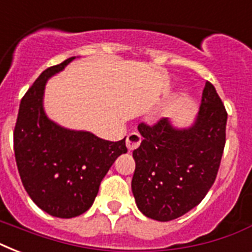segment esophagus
Masks as SVG:
<instances>
[{"label": "esophagus", "mask_w": 252, "mask_h": 252, "mask_svg": "<svg viewBox=\"0 0 252 252\" xmlns=\"http://www.w3.org/2000/svg\"><path fill=\"white\" fill-rule=\"evenodd\" d=\"M141 140L142 137L137 132H132V133L128 134V137H126V148H128V150L137 149L140 144H141Z\"/></svg>", "instance_id": "obj_1"}]
</instances>
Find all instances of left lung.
I'll use <instances>...</instances> for the list:
<instances>
[{"mask_svg": "<svg viewBox=\"0 0 252 252\" xmlns=\"http://www.w3.org/2000/svg\"><path fill=\"white\" fill-rule=\"evenodd\" d=\"M227 114L215 86L205 82L195 122L178 128L167 118L141 123L144 140L133 150L132 192L142 215L171 221L205 197L215 183L226 137Z\"/></svg>", "mask_w": 252, "mask_h": 252, "instance_id": "left-lung-1", "label": "left lung"}]
</instances>
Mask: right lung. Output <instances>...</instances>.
I'll use <instances>...</instances> for the list:
<instances>
[{
    "label": "right lung",
    "mask_w": 252,
    "mask_h": 252,
    "mask_svg": "<svg viewBox=\"0 0 252 252\" xmlns=\"http://www.w3.org/2000/svg\"><path fill=\"white\" fill-rule=\"evenodd\" d=\"M74 59L37 77L22 98L14 129V153L23 187L37 207L59 219L85 213L112 163L126 153V138L107 141L87 130L64 128L45 114V85Z\"/></svg>",
    "instance_id": "add662e5"
}]
</instances>
